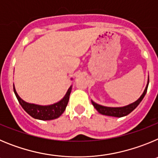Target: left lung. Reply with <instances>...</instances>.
<instances>
[{"label":"left lung","mask_w":158,"mask_h":158,"mask_svg":"<svg viewBox=\"0 0 158 158\" xmlns=\"http://www.w3.org/2000/svg\"><path fill=\"white\" fill-rule=\"evenodd\" d=\"M148 85H149V78H148V82L147 85H146V87L145 89L144 92L141 95V96L139 97L136 101H135L132 104H130L127 106H123V107H106V106L100 105V104H96L94 101L91 100L92 104L94 106V107L96 109V111H98L99 113L102 114V115H108V116H114V117H123L127 115L128 114L131 112L132 111L136 108L138 107L139 104L141 103V101L142 100V99L144 98L145 95H146V92H147V88Z\"/></svg>","instance_id":"8db88e82"}]
</instances>
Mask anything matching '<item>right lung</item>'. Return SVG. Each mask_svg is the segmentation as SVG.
Listing matches in <instances>:
<instances>
[{
    "mask_svg": "<svg viewBox=\"0 0 158 158\" xmlns=\"http://www.w3.org/2000/svg\"><path fill=\"white\" fill-rule=\"evenodd\" d=\"M13 90L19 104L22 106V107L28 115H30L31 116L33 117L34 118H36V119L51 120V119L58 118L65 111V107H66L68 102H69V95H70L71 90H72V85L69 88L65 96L62 100L55 103V104H51V105H39V104L27 103L19 97V96L16 93L14 85Z\"/></svg>",
    "mask_w": 158,
    "mask_h": 158,
    "instance_id": "1",
    "label": "right lung"
}]
</instances>
